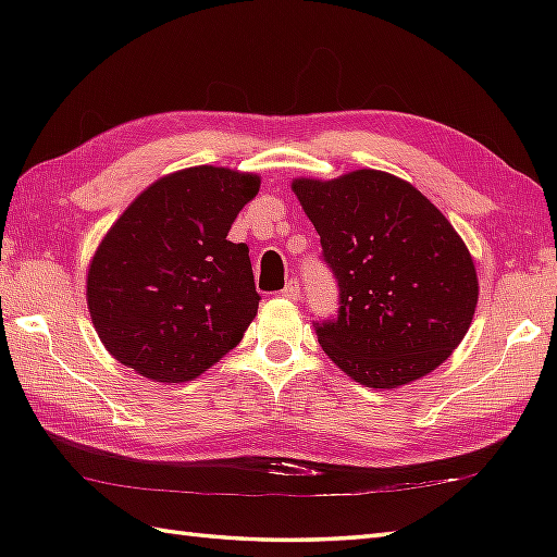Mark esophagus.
I'll list each match as a JSON object with an SVG mask.
<instances>
[{
	"label": "esophagus",
	"instance_id": "obj_1",
	"mask_svg": "<svg viewBox=\"0 0 557 557\" xmlns=\"http://www.w3.org/2000/svg\"><path fill=\"white\" fill-rule=\"evenodd\" d=\"M299 294H301V287L297 280H289L285 289H282V297H287V299H299Z\"/></svg>",
	"mask_w": 557,
	"mask_h": 557
}]
</instances>
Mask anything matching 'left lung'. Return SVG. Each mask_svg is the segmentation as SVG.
<instances>
[{"label": "left lung", "instance_id": "8db88e82", "mask_svg": "<svg viewBox=\"0 0 557 557\" xmlns=\"http://www.w3.org/2000/svg\"><path fill=\"white\" fill-rule=\"evenodd\" d=\"M339 287L318 342L366 387L435 371L465 339L479 301L476 268L453 224L419 188L387 172L294 180Z\"/></svg>", "mask_w": 557, "mask_h": 557}]
</instances>
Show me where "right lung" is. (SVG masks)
I'll use <instances>...</instances> for the list:
<instances>
[{"label":"right lung","mask_w":557,"mask_h":557,"mask_svg":"<svg viewBox=\"0 0 557 557\" xmlns=\"http://www.w3.org/2000/svg\"><path fill=\"white\" fill-rule=\"evenodd\" d=\"M260 176L180 170L150 184L88 265L92 325L112 357L156 383L194 381L239 345L258 313L251 258L227 234Z\"/></svg>","instance_id":"1"}]
</instances>
